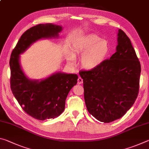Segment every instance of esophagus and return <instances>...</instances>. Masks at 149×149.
Returning <instances> with one entry per match:
<instances>
[{
    "mask_svg": "<svg viewBox=\"0 0 149 149\" xmlns=\"http://www.w3.org/2000/svg\"><path fill=\"white\" fill-rule=\"evenodd\" d=\"M83 83V79L81 77H79L77 79V84H81Z\"/></svg>",
    "mask_w": 149,
    "mask_h": 149,
    "instance_id": "esophagus-1",
    "label": "esophagus"
}]
</instances>
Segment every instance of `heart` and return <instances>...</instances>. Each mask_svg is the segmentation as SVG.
Segmentation results:
<instances>
[{
    "mask_svg": "<svg viewBox=\"0 0 149 149\" xmlns=\"http://www.w3.org/2000/svg\"><path fill=\"white\" fill-rule=\"evenodd\" d=\"M110 45L107 40L102 39L99 36L90 34L79 37L74 43L75 54H83L81 64L86 70H93L101 64L110 53ZM69 64L74 65L75 59L74 54L68 55Z\"/></svg>",
    "mask_w": 149,
    "mask_h": 149,
    "instance_id": "1",
    "label": "heart"
}]
</instances>
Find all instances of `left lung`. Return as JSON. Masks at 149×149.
<instances>
[{"instance_id": "obj_1", "label": "left lung", "mask_w": 149, "mask_h": 149, "mask_svg": "<svg viewBox=\"0 0 149 149\" xmlns=\"http://www.w3.org/2000/svg\"><path fill=\"white\" fill-rule=\"evenodd\" d=\"M89 114L104 123L120 119L134 104L139 91L141 64L129 37L118 30L116 52L90 70H81Z\"/></svg>"}]
</instances>
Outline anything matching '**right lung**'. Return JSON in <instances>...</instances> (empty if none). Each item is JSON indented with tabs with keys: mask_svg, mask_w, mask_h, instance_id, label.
I'll return each instance as SVG.
<instances>
[{
	"mask_svg": "<svg viewBox=\"0 0 149 149\" xmlns=\"http://www.w3.org/2000/svg\"><path fill=\"white\" fill-rule=\"evenodd\" d=\"M61 31V26L52 24L31 27L20 37L10 59L12 92L24 112L39 120L56 118L64 112L65 99L78 76L58 72L41 81L31 80L21 69L19 54L37 40L57 37Z\"/></svg>",
	"mask_w": 149,
	"mask_h": 149,
	"instance_id": "obj_1",
	"label": "right lung"
}]
</instances>
